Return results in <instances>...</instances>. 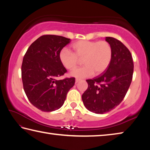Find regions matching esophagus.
<instances>
[{
	"label": "esophagus",
	"mask_w": 150,
	"mask_h": 150,
	"mask_svg": "<svg viewBox=\"0 0 150 150\" xmlns=\"http://www.w3.org/2000/svg\"><path fill=\"white\" fill-rule=\"evenodd\" d=\"M81 81V79H75V83L77 84V83H78L79 82H80Z\"/></svg>",
	"instance_id": "34e87169"
}]
</instances>
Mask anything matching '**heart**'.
Segmentation results:
<instances>
[{
	"label": "heart",
	"instance_id": "obj_1",
	"mask_svg": "<svg viewBox=\"0 0 150 150\" xmlns=\"http://www.w3.org/2000/svg\"><path fill=\"white\" fill-rule=\"evenodd\" d=\"M73 53L62 49L59 54L60 62L65 69L72 70L82 60L84 66L72 71L71 77L83 79L100 75L108 67L112 58V48L106 41L79 40L71 45Z\"/></svg>",
	"mask_w": 150,
	"mask_h": 150
}]
</instances>
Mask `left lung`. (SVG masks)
I'll list each match as a JSON object with an SVG mask.
<instances>
[{"label":"left lung","mask_w":150,"mask_h":150,"mask_svg":"<svg viewBox=\"0 0 150 150\" xmlns=\"http://www.w3.org/2000/svg\"><path fill=\"white\" fill-rule=\"evenodd\" d=\"M105 40L112 48V58L104 73L86 80L88 88L82 95L86 108L96 114H104L119 105L132 80L134 63L129 50L112 37Z\"/></svg>","instance_id":"8db88e82"}]
</instances>
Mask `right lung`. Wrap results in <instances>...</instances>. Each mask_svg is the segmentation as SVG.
<instances>
[{
	"instance_id": "right-lung-1",
	"label": "right lung",
	"mask_w": 150,
	"mask_h": 150,
	"mask_svg": "<svg viewBox=\"0 0 150 150\" xmlns=\"http://www.w3.org/2000/svg\"><path fill=\"white\" fill-rule=\"evenodd\" d=\"M71 40L55 35L40 36L30 45L23 58L22 79L24 92L35 107L43 112L60 108L75 78L57 80L67 72L60 62V51Z\"/></svg>"
}]
</instances>
